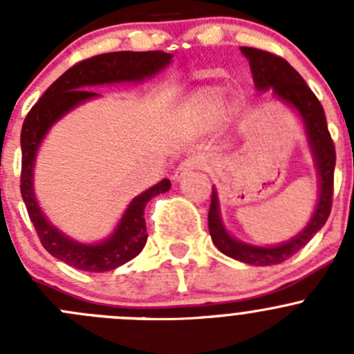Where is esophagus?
<instances>
[{
    "instance_id": "esophagus-1",
    "label": "esophagus",
    "mask_w": 354,
    "mask_h": 354,
    "mask_svg": "<svg viewBox=\"0 0 354 354\" xmlns=\"http://www.w3.org/2000/svg\"><path fill=\"white\" fill-rule=\"evenodd\" d=\"M202 166H203V157L202 156L188 157V159H185L183 162H181L180 166L176 167V171H174V180L180 181L181 178H185L187 174H190L192 171L200 169Z\"/></svg>"
}]
</instances>
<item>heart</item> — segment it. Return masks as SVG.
Here are the masks:
<instances>
[{"label":"heart","mask_w":354,"mask_h":354,"mask_svg":"<svg viewBox=\"0 0 354 354\" xmlns=\"http://www.w3.org/2000/svg\"><path fill=\"white\" fill-rule=\"evenodd\" d=\"M224 94L226 91L223 87H205L188 99L185 111L198 130H207L216 123L223 111Z\"/></svg>","instance_id":"heart-1"}]
</instances>
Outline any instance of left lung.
<instances>
[{"label": "left lung", "mask_w": 354, "mask_h": 354, "mask_svg": "<svg viewBox=\"0 0 354 354\" xmlns=\"http://www.w3.org/2000/svg\"><path fill=\"white\" fill-rule=\"evenodd\" d=\"M241 53L248 59L253 82L257 91H272L274 97L286 102L301 116L308 137L310 151L315 160L319 173V202H317L313 216L301 233L296 234L289 241L274 246H255L243 243L227 233L219 212V198L217 190L212 187V198L209 207V231L214 245L224 255L240 260L250 266H276L284 262L289 257L303 248L326 224L332 209V192H334V167L335 149L332 142L329 128H327L326 113L322 104L315 97L301 75L295 70L286 59L272 53L255 48H241Z\"/></svg>", "instance_id": "obj_1"}]
</instances>
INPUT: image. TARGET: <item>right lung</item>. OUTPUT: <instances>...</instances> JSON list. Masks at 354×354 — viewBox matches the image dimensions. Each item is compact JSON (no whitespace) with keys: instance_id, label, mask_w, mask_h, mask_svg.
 Here are the masks:
<instances>
[{"instance_id":"add662e5","label":"right lung","mask_w":354,"mask_h":354,"mask_svg":"<svg viewBox=\"0 0 354 354\" xmlns=\"http://www.w3.org/2000/svg\"><path fill=\"white\" fill-rule=\"evenodd\" d=\"M173 55L164 51H116L94 56L77 63L66 70L42 97L32 106L24 121L20 145H22V178L20 192L27 207L28 217L34 224L42 246L75 269L85 272H106L123 266L135 259L147 243L144 210L149 200L156 195L166 194L171 188L169 180L159 183L137 195L121 216L116 230L101 243H78L70 236L56 230L39 207L34 194V164L39 145L44 140L49 128L63 116L88 99L99 97V94L88 91V87L120 82H142L154 77L157 71L171 63Z\"/></svg>"}]
</instances>
